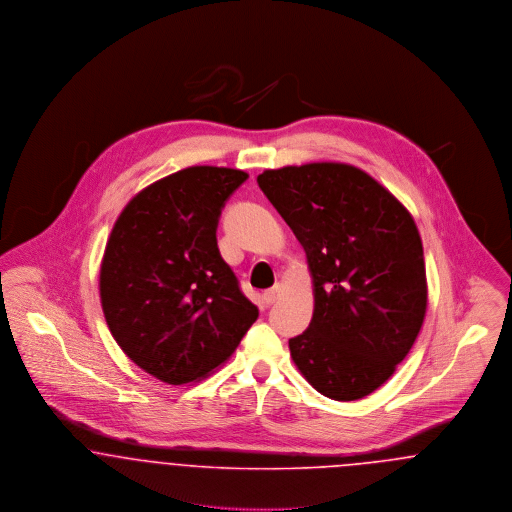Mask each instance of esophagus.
<instances>
[{"instance_id": "esophagus-1", "label": "esophagus", "mask_w": 512, "mask_h": 512, "mask_svg": "<svg viewBox=\"0 0 512 512\" xmlns=\"http://www.w3.org/2000/svg\"><path fill=\"white\" fill-rule=\"evenodd\" d=\"M282 284H274L270 290H267V292L263 293V299H265V303L267 305H272V303H276L278 299H280V295H282Z\"/></svg>"}]
</instances>
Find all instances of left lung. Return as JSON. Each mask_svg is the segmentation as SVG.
I'll return each instance as SVG.
<instances>
[{"label":"left lung","instance_id":"left-lung-1","mask_svg":"<svg viewBox=\"0 0 512 512\" xmlns=\"http://www.w3.org/2000/svg\"><path fill=\"white\" fill-rule=\"evenodd\" d=\"M257 182L303 245L313 278V318L290 340L293 363L324 397L363 399L390 380L426 317L413 215L347 163L267 169Z\"/></svg>","mask_w":512,"mask_h":512}]
</instances>
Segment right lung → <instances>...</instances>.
I'll list each match as a JSON object with an SVG mask.
<instances>
[{
    "instance_id": "add662e5",
    "label": "right lung",
    "mask_w": 512,
    "mask_h": 512,
    "mask_svg": "<svg viewBox=\"0 0 512 512\" xmlns=\"http://www.w3.org/2000/svg\"><path fill=\"white\" fill-rule=\"evenodd\" d=\"M245 180L209 165L172 172L134 195L109 234L105 322L126 357L165 384L207 378L259 317L217 245L224 201Z\"/></svg>"
}]
</instances>
